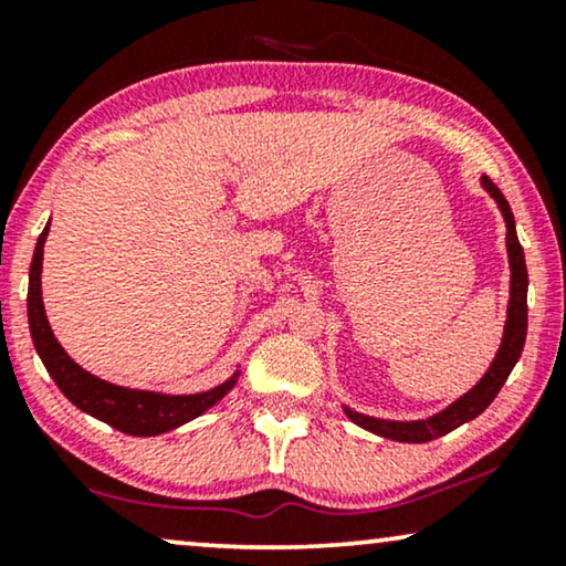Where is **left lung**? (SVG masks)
<instances>
[{
  "instance_id": "left-lung-1",
  "label": "left lung",
  "mask_w": 566,
  "mask_h": 566,
  "mask_svg": "<svg viewBox=\"0 0 566 566\" xmlns=\"http://www.w3.org/2000/svg\"><path fill=\"white\" fill-rule=\"evenodd\" d=\"M482 188L497 200V208L502 211L507 227V260H510V301H507V322L505 332H502L500 350L494 355L492 366L482 376L474 389L463 394L461 399H455L451 407H446L443 412L428 417V420H412V422H397V420H378V417H368L360 412H353L350 407H345V415L350 417L355 424L366 428L376 436L399 440V443H428L446 432L461 428L463 422L474 420L492 405L497 397L502 384L507 381L510 370L515 368L517 358H521L523 345H525V332H528V270H525V254L523 247L517 242L515 219L510 211V203L502 196L497 185L490 177H482Z\"/></svg>"
}]
</instances>
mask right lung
Returning a JSON list of instances; mask_svg holds the SVG:
<instances>
[{"label": "right lung", "mask_w": 566, "mask_h": 566, "mask_svg": "<svg viewBox=\"0 0 566 566\" xmlns=\"http://www.w3.org/2000/svg\"><path fill=\"white\" fill-rule=\"evenodd\" d=\"M51 227V221H49ZM49 227L38 237L33 262H30V283H28V324L30 337L38 355H41L45 370H49L53 381L61 389V394L97 420L111 424V428L126 432V436H161V432L180 428V424L196 420L211 409L216 401H221L227 394L234 389L239 370L229 381H223L213 389L200 394H182V397H172V394L159 391H142V389H126V386L107 384L103 378L92 376L84 370L80 363L69 358L64 347L49 324L43 306L41 293V270H43V244L49 237Z\"/></svg>", "instance_id": "obj_1"}]
</instances>
